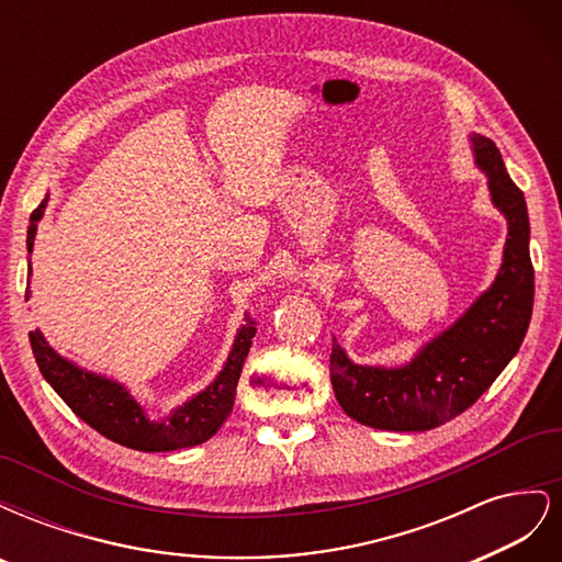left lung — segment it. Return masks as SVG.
I'll return each mask as SVG.
<instances>
[{
  "instance_id": "obj_1",
  "label": "left lung",
  "mask_w": 562,
  "mask_h": 562,
  "mask_svg": "<svg viewBox=\"0 0 562 562\" xmlns=\"http://www.w3.org/2000/svg\"><path fill=\"white\" fill-rule=\"evenodd\" d=\"M490 201L506 220L502 265L487 291L452 326L403 366H361L333 337L330 382L342 411L372 429L429 431L479 401L518 353L532 318L535 269L525 196L508 178L497 145L469 135Z\"/></svg>"
}]
</instances>
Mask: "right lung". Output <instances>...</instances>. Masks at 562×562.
<instances>
[{
	"label": "right lung",
	"instance_id": "right-lung-1",
	"mask_svg": "<svg viewBox=\"0 0 562 562\" xmlns=\"http://www.w3.org/2000/svg\"><path fill=\"white\" fill-rule=\"evenodd\" d=\"M46 203L48 196L40 203V209L30 215L27 252L35 248L37 223L44 217ZM255 330L258 328H252V321L241 326L234 337L227 361L223 370L215 375V380L192 398H187L182 405L173 407V411L161 419H151L145 407L135 401V396L119 380L98 375V372H91L77 366L75 361L65 359V356H60L46 342L42 330L30 333V345L44 380L54 386L56 394L70 405V411L79 419L87 422L89 427L114 440V443L126 446L131 450L171 452L206 443V440L223 427L234 407L236 384H239V375L250 351Z\"/></svg>",
	"mask_w": 562,
	"mask_h": 562
}]
</instances>
